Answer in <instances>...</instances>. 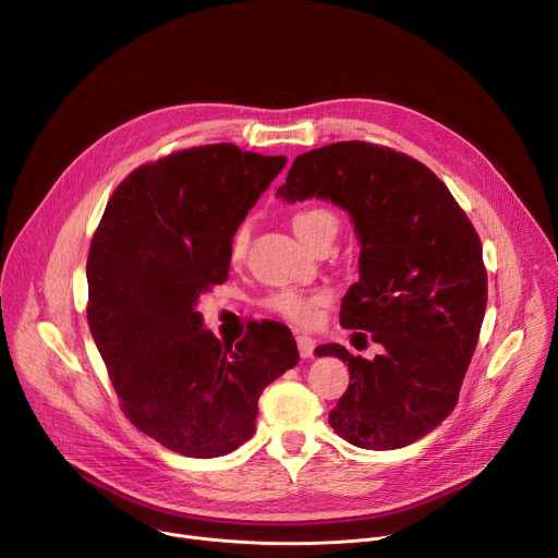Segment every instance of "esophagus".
I'll use <instances>...</instances> for the list:
<instances>
[{"label": "esophagus", "mask_w": 558, "mask_h": 558, "mask_svg": "<svg viewBox=\"0 0 558 558\" xmlns=\"http://www.w3.org/2000/svg\"><path fill=\"white\" fill-rule=\"evenodd\" d=\"M295 343H299V352L303 359H312L314 350H316V341L307 333H301V337H295Z\"/></svg>", "instance_id": "1"}]
</instances>
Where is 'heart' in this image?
Here are the masks:
<instances>
[{
  "mask_svg": "<svg viewBox=\"0 0 558 558\" xmlns=\"http://www.w3.org/2000/svg\"><path fill=\"white\" fill-rule=\"evenodd\" d=\"M291 227L307 246H314L323 238L337 235L339 231V215L323 204H307L295 208L291 215ZM248 246V227L240 225L229 242V257L233 263H240ZM327 303V293L316 291H303V289H278L269 293L265 299V307L280 318L293 323V325H312L316 320L318 307Z\"/></svg>",
  "mask_w": 558,
  "mask_h": 558,
  "instance_id": "b5f03b06",
  "label": "heart"
}]
</instances>
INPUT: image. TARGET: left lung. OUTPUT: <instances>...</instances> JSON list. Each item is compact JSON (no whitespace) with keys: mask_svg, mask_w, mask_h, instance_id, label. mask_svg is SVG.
<instances>
[{"mask_svg":"<svg viewBox=\"0 0 558 558\" xmlns=\"http://www.w3.org/2000/svg\"><path fill=\"white\" fill-rule=\"evenodd\" d=\"M278 195L331 199L361 240V276L341 325L373 331L384 354L367 361L337 343L316 348L350 367L329 426L369 451L417 441L456 408L487 310L482 242L466 213L430 168L365 141L295 157Z\"/></svg>","mask_w":558,"mask_h":558,"instance_id":"1","label":"left lung"}]
</instances>
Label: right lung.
<instances>
[{
	"label": "right lung",
	"instance_id": "1",
	"mask_svg": "<svg viewBox=\"0 0 558 558\" xmlns=\"http://www.w3.org/2000/svg\"><path fill=\"white\" fill-rule=\"evenodd\" d=\"M284 157L233 143L177 150L132 170L109 197L87 257V320L125 417L185 458L235 451L263 390L299 363L280 323L219 343L195 312L229 278V242Z\"/></svg>",
	"mask_w": 558,
	"mask_h": 558
}]
</instances>
